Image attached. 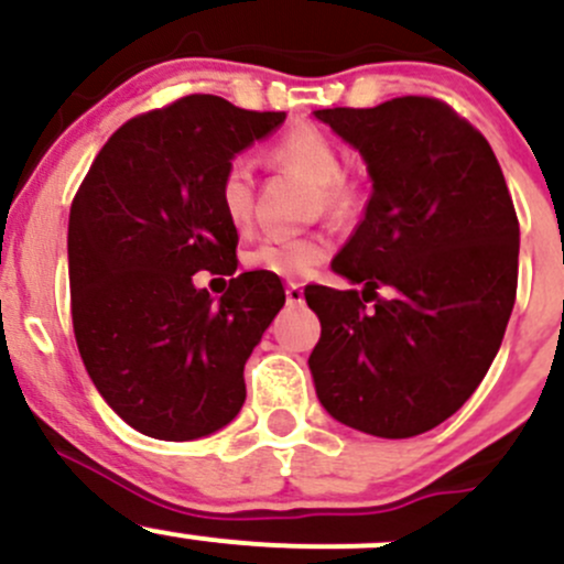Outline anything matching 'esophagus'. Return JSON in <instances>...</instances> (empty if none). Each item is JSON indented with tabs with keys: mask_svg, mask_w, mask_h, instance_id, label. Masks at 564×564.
Here are the masks:
<instances>
[{
	"mask_svg": "<svg viewBox=\"0 0 564 564\" xmlns=\"http://www.w3.org/2000/svg\"><path fill=\"white\" fill-rule=\"evenodd\" d=\"M286 300H289V305H303V300H305L303 283H289V286H286Z\"/></svg>",
	"mask_w": 564,
	"mask_h": 564,
	"instance_id": "34e87169",
	"label": "esophagus"
}]
</instances>
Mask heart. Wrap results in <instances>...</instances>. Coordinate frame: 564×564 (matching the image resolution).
<instances>
[{"mask_svg": "<svg viewBox=\"0 0 564 564\" xmlns=\"http://www.w3.org/2000/svg\"><path fill=\"white\" fill-rule=\"evenodd\" d=\"M272 158L283 166H292L308 176L314 185L322 187V202L329 213H349L355 204V191L349 187L346 176L344 152L333 139L314 124L292 128L275 147ZM220 209L231 226L246 229L253 220L256 207V176L248 158H235L220 176L218 187ZM329 253V242L324 237H289L270 235L246 250V264L250 270L267 272L278 278H303L314 272Z\"/></svg>", "mask_w": 564, "mask_h": 564, "instance_id": "b5f03b06", "label": "heart"}]
</instances>
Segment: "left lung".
<instances>
[{"mask_svg": "<svg viewBox=\"0 0 564 564\" xmlns=\"http://www.w3.org/2000/svg\"><path fill=\"white\" fill-rule=\"evenodd\" d=\"M314 117L371 176L366 218L333 261L362 292L305 289L322 322L316 395L362 434H425L469 401L502 346L519 281L513 198L488 141L440 100Z\"/></svg>", "mask_w": 564, "mask_h": 564, "instance_id": "8db88e82", "label": "left lung"}]
</instances>
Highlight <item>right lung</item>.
Returning <instances> with one entry per match:
<instances>
[{
    "label": "right lung",
    "mask_w": 564,
    "mask_h": 564,
    "mask_svg": "<svg viewBox=\"0 0 564 564\" xmlns=\"http://www.w3.org/2000/svg\"><path fill=\"white\" fill-rule=\"evenodd\" d=\"M283 119L215 95L182 98L124 122L73 198L76 344L104 401L139 434L202 440L246 403L242 371L286 294L278 275L256 270L215 300L193 275L237 270L220 176Z\"/></svg>",
    "instance_id": "1"
}]
</instances>
